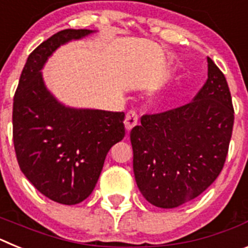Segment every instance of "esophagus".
<instances>
[{
	"instance_id": "obj_1",
	"label": "esophagus",
	"mask_w": 248,
	"mask_h": 248,
	"mask_svg": "<svg viewBox=\"0 0 248 248\" xmlns=\"http://www.w3.org/2000/svg\"><path fill=\"white\" fill-rule=\"evenodd\" d=\"M138 124V113L135 110H129L125 115V128L130 131Z\"/></svg>"
}]
</instances>
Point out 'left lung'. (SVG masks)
Listing matches in <instances>:
<instances>
[{"instance_id": "8db88e82", "label": "left lung", "mask_w": 248, "mask_h": 248, "mask_svg": "<svg viewBox=\"0 0 248 248\" xmlns=\"http://www.w3.org/2000/svg\"><path fill=\"white\" fill-rule=\"evenodd\" d=\"M233 119L226 78L207 58V79L191 103L145 114L131 129L133 169L144 198L172 209L202 194L222 170Z\"/></svg>"}]
</instances>
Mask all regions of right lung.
Wrapping results in <instances>:
<instances>
[{"mask_svg": "<svg viewBox=\"0 0 248 248\" xmlns=\"http://www.w3.org/2000/svg\"><path fill=\"white\" fill-rule=\"evenodd\" d=\"M93 33L63 30L28 56L13 98V145L21 171L46 198L76 205L95 187L109 149L125 135L123 111L76 109L46 88L41 69L59 46Z\"/></svg>", "mask_w": 248, "mask_h": 248, "instance_id": "right-lung-1", "label": "right lung"}]
</instances>
